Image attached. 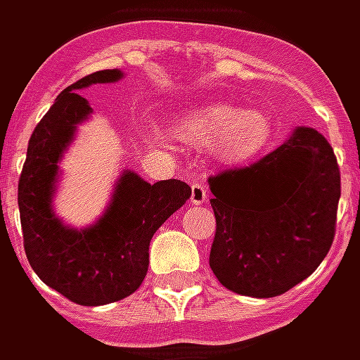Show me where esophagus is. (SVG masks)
Listing matches in <instances>:
<instances>
[{
	"label": "esophagus",
	"mask_w": 360,
	"mask_h": 360,
	"mask_svg": "<svg viewBox=\"0 0 360 360\" xmlns=\"http://www.w3.org/2000/svg\"><path fill=\"white\" fill-rule=\"evenodd\" d=\"M190 202L192 205H205L208 200V190L205 188V184H200V182H192V186H190Z\"/></svg>",
	"instance_id": "34e87169"
}]
</instances>
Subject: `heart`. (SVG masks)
Wrapping results in <instances>:
<instances>
[{"label":"heart","mask_w":360,"mask_h":360,"mask_svg":"<svg viewBox=\"0 0 360 360\" xmlns=\"http://www.w3.org/2000/svg\"><path fill=\"white\" fill-rule=\"evenodd\" d=\"M172 131L184 143L207 148L223 164H245L257 158L271 141L274 121L265 109H241L229 103H207L182 111ZM143 137L155 148H168V135L158 125H146Z\"/></svg>","instance_id":"obj_1"}]
</instances>
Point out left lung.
Instances as JSON below:
<instances>
[{"instance_id":"1","label":"left lung","mask_w":360,"mask_h":360,"mask_svg":"<svg viewBox=\"0 0 360 360\" xmlns=\"http://www.w3.org/2000/svg\"><path fill=\"white\" fill-rule=\"evenodd\" d=\"M217 233L210 269L226 290L285 294L312 276L334 239L340 172L326 137L296 127L257 164L208 178Z\"/></svg>"}]
</instances>
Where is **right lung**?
<instances>
[{"instance_id": "1", "label": "right lung", "mask_w": 360, "mask_h": 360, "mask_svg": "<svg viewBox=\"0 0 360 360\" xmlns=\"http://www.w3.org/2000/svg\"><path fill=\"white\" fill-rule=\"evenodd\" d=\"M123 77L119 68L99 70L64 89L30 137L18 184L32 269L46 285L81 306H103L134 294L148 274L153 233L190 198L186 182L172 178L150 184L134 170H123L105 212L93 225L77 229L56 214L60 162L79 125L93 113L79 91Z\"/></svg>"}]
</instances>
